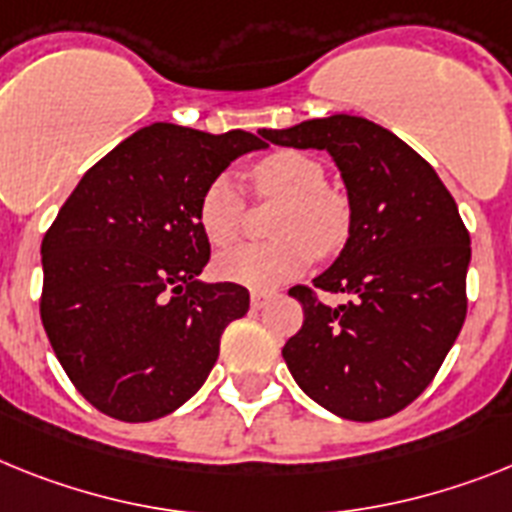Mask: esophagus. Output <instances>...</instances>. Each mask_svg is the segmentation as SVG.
Wrapping results in <instances>:
<instances>
[{
	"label": "esophagus",
	"mask_w": 512,
	"mask_h": 512,
	"mask_svg": "<svg viewBox=\"0 0 512 512\" xmlns=\"http://www.w3.org/2000/svg\"><path fill=\"white\" fill-rule=\"evenodd\" d=\"M270 299H273V294H268V291H252V309L268 307Z\"/></svg>",
	"instance_id": "esophagus-1"
}]
</instances>
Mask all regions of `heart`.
<instances>
[{"instance_id": "obj_1", "label": "heart", "mask_w": 512, "mask_h": 512, "mask_svg": "<svg viewBox=\"0 0 512 512\" xmlns=\"http://www.w3.org/2000/svg\"><path fill=\"white\" fill-rule=\"evenodd\" d=\"M252 182L263 197H281L283 208L273 223L278 239L265 244H239L216 257L223 281L247 289H278L302 276L312 252L328 255L349 234V208L343 197L325 190V169L302 150H276L252 166ZM242 184L234 174H218L208 182L197 203V221L210 244L229 247L244 229Z\"/></svg>"}]
</instances>
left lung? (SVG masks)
Here are the masks:
<instances>
[{"instance_id": "left-lung-1", "label": "left lung", "mask_w": 512, "mask_h": 512, "mask_svg": "<svg viewBox=\"0 0 512 512\" xmlns=\"http://www.w3.org/2000/svg\"><path fill=\"white\" fill-rule=\"evenodd\" d=\"M273 145L325 150L349 197V239L315 286L349 299L304 307L283 346L296 385L330 414L375 422L406 409L437 375L466 320L471 239L437 171L401 137L364 117L333 114L286 130Z\"/></svg>"}]
</instances>
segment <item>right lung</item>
<instances>
[{"label": "right lung", "mask_w": 512, "mask_h": 512, "mask_svg": "<svg viewBox=\"0 0 512 512\" xmlns=\"http://www.w3.org/2000/svg\"><path fill=\"white\" fill-rule=\"evenodd\" d=\"M257 135L156 122L80 179L41 244V320L85 401L119 422H153L208 380L221 333L247 315L239 283H205L197 203Z\"/></svg>", "instance_id": "obj_1"}]
</instances>
